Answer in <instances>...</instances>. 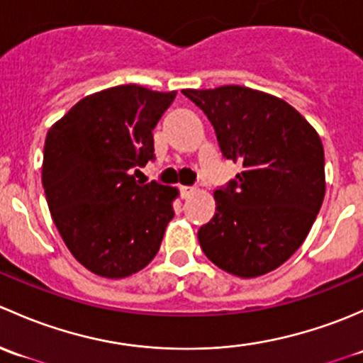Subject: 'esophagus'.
<instances>
[{
    "instance_id": "1",
    "label": "esophagus",
    "mask_w": 363,
    "mask_h": 363,
    "mask_svg": "<svg viewBox=\"0 0 363 363\" xmlns=\"http://www.w3.org/2000/svg\"><path fill=\"white\" fill-rule=\"evenodd\" d=\"M194 192H196V186H186V185H182V186H180V194H182L183 199H186V197H190Z\"/></svg>"
}]
</instances>
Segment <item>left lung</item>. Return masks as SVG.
Masks as SVG:
<instances>
[{
  "mask_svg": "<svg viewBox=\"0 0 363 363\" xmlns=\"http://www.w3.org/2000/svg\"><path fill=\"white\" fill-rule=\"evenodd\" d=\"M182 92L211 122L222 155L242 166L215 190V215L197 230L204 255L239 278L274 271L304 242L323 203L318 133L265 92L241 85Z\"/></svg>",
  "mask_w": 363,
  "mask_h": 363,
  "instance_id": "1",
  "label": "left lung"
}]
</instances>
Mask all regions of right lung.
Here are the masks:
<instances>
[{"label": "right lung", "mask_w": 363, "mask_h": 363, "mask_svg": "<svg viewBox=\"0 0 363 363\" xmlns=\"http://www.w3.org/2000/svg\"><path fill=\"white\" fill-rule=\"evenodd\" d=\"M174 98L118 85L78 101L48 130V209L74 259L94 274L127 278L159 252L178 190L134 174L155 159L152 130Z\"/></svg>", "instance_id": "obj_1"}]
</instances>
